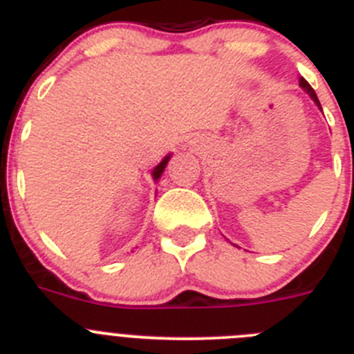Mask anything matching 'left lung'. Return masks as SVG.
I'll use <instances>...</instances> for the list:
<instances>
[{
  "label": "left lung",
  "instance_id": "left-lung-1",
  "mask_svg": "<svg viewBox=\"0 0 354 354\" xmlns=\"http://www.w3.org/2000/svg\"><path fill=\"white\" fill-rule=\"evenodd\" d=\"M299 86H301L303 90H305L306 93H308V95L312 97V101L315 102V104L319 106V108H321V104H319V99H317V95H315V92H314V88H312L310 84L306 83V80H303V77H299Z\"/></svg>",
  "mask_w": 354,
  "mask_h": 354
}]
</instances>
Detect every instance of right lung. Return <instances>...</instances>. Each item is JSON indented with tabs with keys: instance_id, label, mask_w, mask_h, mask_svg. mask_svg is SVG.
Segmentation results:
<instances>
[{
	"instance_id": "add662e5",
	"label": "right lung",
	"mask_w": 354,
	"mask_h": 354,
	"mask_svg": "<svg viewBox=\"0 0 354 354\" xmlns=\"http://www.w3.org/2000/svg\"><path fill=\"white\" fill-rule=\"evenodd\" d=\"M168 159H170V156H167V158L162 159V161L159 162L158 167L154 168V171H152V177H154V180H158L159 177H161V174H162V171H165V168H167V162H168Z\"/></svg>"
}]
</instances>
